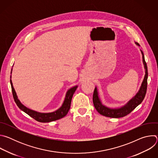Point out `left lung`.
Masks as SVG:
<instances>
[{
  "label": "left lung",
  "mask_w": 158,
  "mask_h": 158,
  "mask_svg": "<svg viewBox=\"0 0 158 158\" xmlns=\"http://www.w3.org/2000/svg\"><path fill=\"white\" fill-rule=\"evenodd\" d=\"M135 44H136L137 46H139V44L138 43L135 42ZM141 52L143 56V62L144 67L145 69V75L138 92L125 105L123 106L122 107H118V108H110L106 106L102 103L100 97L99 96V93L98 91L97 87H96L94 91L93 99L94 106L96 109L97 110V111L100 114L106 117H109V118H122L129 114L131 111H132L135 108L143 102L146 93L148 73V67L144 59V54L141 50Z\"/></svg>",
  "instance_id": "left-lung-1"
}]
</instances>
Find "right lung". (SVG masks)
Masks as SVG:
<instances>
[{"label":"right lung","instance_id":"obj_1","mask_svg":"<svg viewBox=\"0 0 158 158\" xmlns=\"http://www.w3.org/2000/svg\"><path fill=\"white\" fill-rule=\"evenodd\" d=\"M12 71H11V73H12ZM10 81L13 97L17 106L19 107L20 109L26 112V113L29 116H30L31 117L35 119L37 121H39L40 123H49V122L54 121L64 118L67 114V112H69L70 109L73 94L78 87V85H75L70 88L69 89H68V91H67L66 93L64 101L62 106L58 109H57L54 112H45L44 113V112H39L32 110L27 107L26 106H25L24 104H22L21 102L19 101V99H18V97L14 88L12 82L11 80V76H10Z\"/></svg>","mask_w":158,"mask_h":158}]
</instances>
